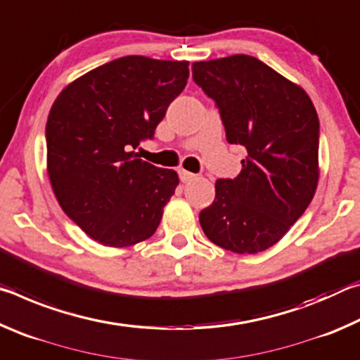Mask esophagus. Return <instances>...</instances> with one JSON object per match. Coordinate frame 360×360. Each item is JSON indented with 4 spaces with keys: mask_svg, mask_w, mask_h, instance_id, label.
Instances as JSON below:
<instances>
[{
    "mask_svg": "<svg viewBox=\"0 0 360 360\" xmlns=\"http://www.w3.org/2000/svg\"><path fill=\"white\" fill-rule=\"evenodd\" d=\"M179 174H181V181L182 182H188V181H192V179L197 178V174H193L191 172H186V169H181Z\"/></svg>",
    "mask_w": 360,
    "mask_h": 360,
    "instance_id": "1",
    "label": "esophagus"
}]
</instances>
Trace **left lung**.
Returning <instances> with one entry per match:
<instances>
[{"mask_svg":"<svg viewBox=\"0 0 360 360\" xmlns=\"http://www.w3.org/2000/svg\"><path fill=\"white\" fill-rule=\"evenodd\" d=\"M192 77L216 103L227 141L248 150L235 179L216 181V198L200 212V224L227 251H265L314 197L318 112L303 89L251 56L195 62Z\"/></svg>","mask_w":360,"mask_h":360,"instance_id":"left-lung-1","label":"left lung"}]
</instances>
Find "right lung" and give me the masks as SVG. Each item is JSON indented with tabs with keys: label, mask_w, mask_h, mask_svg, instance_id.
Wrapping results in <instances>:
<instances>
[{
	"label": "right lung",
	"mask_w": 360,
	"mask_h": 360,
	"mask_svg": "<svg viewBox=\"0 0 360 360\" xmlns=\"http://www.w3.org/2000/svg\"><path fill=\"white\" fill-rule=\"evenodd\" d=\"M188 63L129 56L76 79L46 125L47 172L62 210L105 246L154 235L178 186L173 169L133 152L184 90Z\"/></svg>",
	"instance_id": "add662e5"
}]
</instances>
